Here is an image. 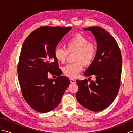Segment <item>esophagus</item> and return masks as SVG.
<instances>
[{"label":"esophagus","mask_w":133,"mask_h":133,"mask_svg":"<svg viewBox=\"0 0 133 133\" xmlns=\"http://www.w3.org/2000/svg\"><path fill=\"white\" fill-rule=\"evenodd\" d=\"M70 82H71V83H76L75 80H74V79H70Z\"/></svg>","instance_id":"1"}]
</instances>
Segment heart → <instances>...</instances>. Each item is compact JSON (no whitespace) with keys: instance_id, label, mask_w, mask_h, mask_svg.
Wrapping results in <instances>:
<instances>
[{"instance_id":"b5f03b06","label":"heart","mask_w":133,"mask_h":133,"mask_svg":"<svg viewBox=\"0 0 133 133\" xmlns=\"http://www.w3.org/2000/svg\"><path fill=\"white\" fill-rule=\"evenodd\" d=\"M66 49L57 47L54 50V57L58 62L63 63L67 61L69 54H74L72 64H67L63 69L66 76L71 78L77 77L82 71L84 65L89 66L93 63L97 54V48L94 44L81 34H76L67 41Z\"/></svg>"}]
</instances>
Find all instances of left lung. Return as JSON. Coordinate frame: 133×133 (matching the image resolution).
Instances as JSON below:
<instances>
[{
  "mask_svg": "<svg viewBox=\"0 0 133 133\" xmlns=\"http://www.w3.org/2000/svg\"><path fill=\"white\" fill-rule=\"evenodd\" d=\"M84 30L92 32L97 43L96 58L84 75L89 78L93 76L96 79L89 83L87 79L77 80L79 90L76 97L83 107L98 112L108 107L118 94L121 75V53L114 37L103 28L94 26Z\"/></svg>",
  "mask_w": 133,
  "mask_h": 133,
  "instance_id": "left-lung-1",
  "label": "left lung"
}]
</instances>
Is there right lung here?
Listing matches in <instances>:
<instances>
[{"instance_id": "1", "label": "right lung", "mask_w": 133, "mask_h": 133, "mask_svg": "<svg viewBox=\"0 0 133 133\" xmlns=\"http://www.w3.org/2000/svg\"><path fill=\"white\" fill-rule=\"evenodd\" d=\"M71 27H40L27 37L22 46L17 67L21 92L34 110L46 113L57 107L70 84L62 71L54 52ZM57 75L48 79L47 74Z\"/></svg>"}]
</instances>
